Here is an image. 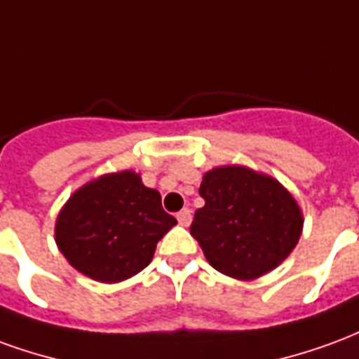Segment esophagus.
<instances>
[{
  "instance_id": "1",
  "label": "esophagus",
  "mask_w": 359,
  "mask_h": 359,
  "mask_svg": "<svg viewBox=\"0 0 359 359\" xmlns=\"http://www.w3.org/2000/svg\"><path fill=\"white\" fill-rule=\"evenodd\" d=\"M177 219H179V225L188 226V225H190V221H192V211H190V210L179 211V215H177Z\"/></svg>"
}]
</instances>
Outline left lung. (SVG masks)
Instances as JSON below:
<instances>
[{
  "label": "left lung",
  "instance_id": "8db88e82",
  "mask_svg": "<svg viewBox=\"0 0 359 359\" xmlns=\"http://www.w3.org/2000/svg\"><path fill=\"white\" fill-rule=\"evenodd\" d=\"M190 233L213 269L238 280L264 277L290 256L304 215L294 196L271 175L246 165L203 172Z\"/></svg>",
  "mask_w": 359,
  "mask_h": 359
}]
</instances>
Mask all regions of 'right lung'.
<instances>
[{"mask_svg": "<svg viewBox=\"0 0 359 359\" xmlns=\"http://www.w3.org/2000/svg\"><path fill=\"white\" fill-rule=\"evenodd\" d=\"M175 225L161 194L126 169L74 190L55 219V244L79 273L113 285L148 267L157 242Z\"/></svg>", "mask_w": 359, "mask_h": 359, "instance_id": "obj_1", "label": "right lung"}]
</instances>
